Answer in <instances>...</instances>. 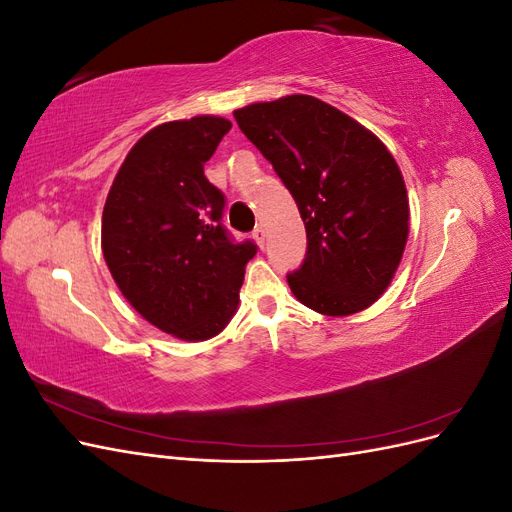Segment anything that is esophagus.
I'll return each mask as SVG.
<instances>
[{
  "label": "esophagus",
  "mask_w": 512,
  "mask_h": 512,
  "mask_svg": "<svg viewBox=\"0 0 512 512\" xmlns=\"http://www.w3.org/2000/svg\"><path fill=\"white\" fill-rule=\"evenodd\" d=\"M252 237H254V241L262 247V245H265V239H267V235H265V228H262V226H256L254 228V232H252Z\"/></svg>",
  "instance_id": "34e87169"
}]
</instances>
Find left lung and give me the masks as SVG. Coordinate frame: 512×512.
Returning a JSON list of instances; mask_svg holds the SVG:
<instances>
[{"label": "left lung", "mask_w": 512, "mask_h": 512, "mask_svg": "<svg viewBox=\"0 0 512 512\" xmlns=\"http://www.w3.org/2000/svg\"><path fill=\"white\" fill-rule=\"evenodd\" d=\"M241 132L284 181L307 232L288 286L324 316L363 312L389 288L408 241V192L380 138L314 96L237 108Z\"/></svg>", "instance_id": "obj_1"}]
</instances>
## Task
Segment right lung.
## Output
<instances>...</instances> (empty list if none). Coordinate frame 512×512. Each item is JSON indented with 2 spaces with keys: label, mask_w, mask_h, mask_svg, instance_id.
I'll return each mask as SVG.
<instances>
[{
  "label": "right lung",
  "mask_w": 512,
  "mask_h": 512,
  "mask_svg": "<svg viewBox=\"0 0 512 512\" xmlns=\"http://www.w3.org/2000/svg\"><path fill=\"white\" fill-rule=\"evenodd\" d=\"M232 123L200 115L149 130L123 160L102 211V252L123 297L185 342L224 331L256 243L222 224L224 194L205 162Z\"/></svg>",
  "instance_id": "obj_1"
}]
</instances>
